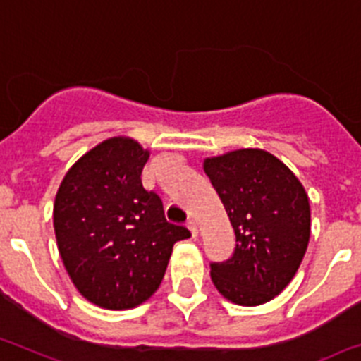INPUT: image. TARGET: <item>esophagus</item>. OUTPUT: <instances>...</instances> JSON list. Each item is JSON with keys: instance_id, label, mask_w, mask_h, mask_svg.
<instances>
[{"instance_id": "1", "label": "esophagus", "mask_w": 361, "mask_h": 361, "mask_svg": "<svg viewBox=\"0 0 361 361\" xmlns=\"http://www.w3.org/2000/svg\"><path fill=\"white\" fill-rule=\"evenodd\" d=\"M186 226H188V229L191 231V234H193V238L197 236V234H198V229H197V221H195L193 218H190V220L186 221Z\"/></svg>"}]
</instances>
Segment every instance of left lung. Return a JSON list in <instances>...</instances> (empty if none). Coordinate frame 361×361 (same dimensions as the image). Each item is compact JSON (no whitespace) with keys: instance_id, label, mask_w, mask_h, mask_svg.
Segmentation results:
<instances>
[{"instance_id":"1","label":"left lung","mask_w":361,"mask_h":361,"mask_svg":"<svg viewBox=\"0 0 361 361\" xmlns=\"http://www.w3.org/2000/svg\"><path fill=\"white\" fill-rule=\"evenodd\" d=\"M204 170L236 234L233 256L209 264L211 279L241 306L269 302L288 286L308 249V195L279 159L257 148L206 159Z\"/></svg>"}]
</instances>
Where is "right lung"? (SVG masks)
<instances>
[{
	"label": "right lung",
	"instance_id": "obj_1",
	"mask_svg": "<svg viewBox=\"0 0 361 361\" xmlns=\"http://www.w3.org/2000/svg\"><path fill=\"white\" fill-rule=\"evenodd\" d=\"M148 150L111 137L69 168L55 197L59 252L78 292L107 310L145 302L163 281L173 243L191 236L141 183Z\"/></svg>",
	"mask_w": 361,
	"mask_h": 361
}]
</instances>
